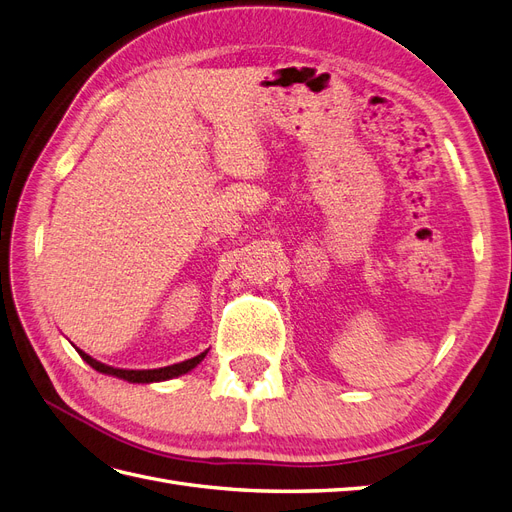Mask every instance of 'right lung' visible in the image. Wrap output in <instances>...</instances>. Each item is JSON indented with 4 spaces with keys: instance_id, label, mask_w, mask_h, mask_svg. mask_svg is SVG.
<instances>
[{
    "instance_id": "right-lung-1",
    "label": "right lung",
    "mask_w": 512,
    "mask_h": 512,
    "mask_svg": "<svg viewBox=\"0 0 512 512\" xmlns=\"http://www.w3.org/2000/svg\"><path fill=\"white\" fill-rule=\"evenodd\" d=\"M76 352H79L83 356V361H87L91 367H94L96 371H100V374H108V376H117V378H123L128 382H160V380H170L175 376H181V374H188L190 369H194L200 361L205 359V352H200L198 356H194V359H188L183 363H175V365H168V367H160V369H117V367H111V365H104L96 359H91L89 354H85L83 350L76 348Z\"/></svg>"
}]
</instances>
